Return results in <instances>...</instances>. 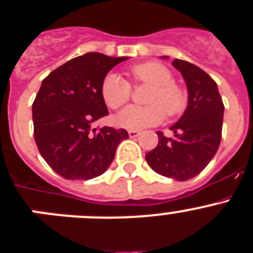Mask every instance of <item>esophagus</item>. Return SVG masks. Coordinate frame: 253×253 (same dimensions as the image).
I'll return each mask as SVG.
<instances>
[{
	"label": "esophagus",
	"mask_w": 253,
	"mask_h": 253,
	"mask_svg": "<svg viewBox=\"0 0 253 253\" xmlns=\"http://www.w3.org/2000/svg\"><path fill=\"white\" fill-rule=\"evenodd\" d=\"M128 133H129V137L130 138H137L138 135L140 134V131L139 130H129Z\"/></svg>",
	"instance_id": "obj_1"
}]
</instances>
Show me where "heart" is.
<instances>
[{"instance_id":"heart-1","label":"heart","mask_w":253,"mask_h":253,"mask_svg":"<svg viewBox=\"0 0 253 253\" xmlns=\"http://www.w3.org/2000/svg\"><path fill=\"white\" fill-rule=\"evenodd\" d=\"M137 84L152 86L147 96V106L125 107L118 115L119 125L131 130L148 128L161 123L167 116L180 115L186 109L187 92L184 87L173 82L172 73L166 66L158 62L135 64L129 69ZM101 97L110 109H119L129 101L131 86L116 73H107L101 82Z\"/></svg>"}]
</instances>
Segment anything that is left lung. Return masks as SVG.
Masks as SVG:
<instances>
[{
  "label": "left lung",
  "mask_w": 253,
  "mask_h": 253,
  "mask_svg": "<svg viewBox=\"0 0 253 253\" xmlns=\"http://www.w3.org/2000/svg\"><path fill=\"white\" fill-rule=\"evenodd\" d=\"M172 66L186 82L189 104L169 128L175 137L157 131V147L146 154V160L160 175L186 181L199 175L215 156L222 139L224 105L215 81L202 68L181 59L173 60Z\"/></svg>",
  "instance_id": "1"
}]
</instances>
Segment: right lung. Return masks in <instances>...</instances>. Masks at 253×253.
<instances>
[{"label": "right lung", "mask_w": 253, "mask_h": 253, "mask_svg": "<svg viewBox=\"0 0 253 253\" xmlns=\"http://www.w3.org/2000/svg\"><path fill=\"white\" fill-rule=\"evenodd\" d=\"M126 57L86 53L49 73L33 102L34 138L51 169L67 180H90L102 175L115 157L125 129H92L109 114L101 82Z\"/></svg>", "instance_id": "add662e5"}]
</instances>
